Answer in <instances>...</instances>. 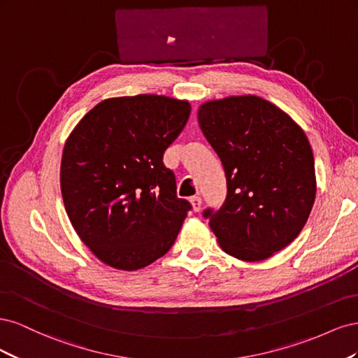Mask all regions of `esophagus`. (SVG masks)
Here are the masks:
<instances>
[{"label":"esophagus","mask_w":358,"mask_h":358,"mask_svg":"<svg viewBox=\"0 0 358 358\" xmlns=\"http://www.w3.org/2000/svg\"><path fill=\"white\" fill-rule=\"evenodd\" d=\"M189 201H191V204H192L194 212H199L200 208H201V197H200V196H194V197L189 199Z\"/></svg>","instance_id":"obj_1"}]
</instances>
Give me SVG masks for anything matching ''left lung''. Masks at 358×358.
I'll list each match as a JSON object with an SVG mask.
<instances>
[{
    "mask_svg": "<svg viewBox=\"0 0 358 358\" xmlns=\"http://www.w3.org/2000/svg\"><path fill=\"white\" fill-rule=\"evenodd\" d=\"M199 124L227 179L220 209L203 216L227 254L259 262L288 246L315 201V162L303 129L255 95L204 103Z\"/></svg>",
    "mask_w": 358,
    "mask_h": 358,
    "instance_id": "left-lung-1",
    "label": "left lung"
}]
</instances>
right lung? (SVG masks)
Listing matches in <instances>:
<instances>
[{"instance_id":"add662e5","label":"right lung","mask_w":358,"mask_h":358,"mask_svg":"<svg viewBox=\"0 0 358 358\" xmlns=\"http://www.w3.org/2000/svg\"><path fill=\"white\" fill-rule=\"evenodd\" d=\"M191 113L164 95L119 96L96 104L74 128L61 159V192L82 242L103 263L137 270L175 243L188 200L162 162Z\"/></svg>"}]
</instances>
